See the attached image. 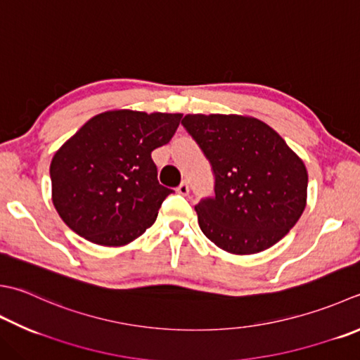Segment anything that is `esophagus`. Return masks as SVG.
<instances>
[{
  "label": "esophagus",
  "mask_w": 360,
  "mask_h": 360,
  "mask_svg": "<svg viewBox=\"0 0 360 360\" xmlns=\"http://www.w3.org/2000/svg\"><path fill=\"white\" fill-rule=\"evenodd\" d=\"M176 192H178L179 195H188V184H187V182L184 181V182H181V184H179V187L178 188H176Z\"/></svg>",
  "instance_id": "34e87169"
}]
</instances>
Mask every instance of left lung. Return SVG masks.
<instances>
[{
  "instance_id": "left-lung-1",
  "label": "left lung",
  "mask_w": 360,
  "mask_h": 360,
  "mask_svg": "<svg viewBox=\"0 0 360 360\" xmlns=\"http://www.w3.org/2000/svg\"><path fill=\"white\" fill-rule=\"evenodd\" d=\"M182 126L212 165L215 195L195 206L210 242L232 255L278 243L306 207L307 170L269 124L243 115H186Z\"/></svg>"
}]
</instances>
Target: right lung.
<instances>
[{
	"label": "right lung",
	"mask_w": 360,
	"mask_h": 360,
	"mask_svg": "<svg viewBox=\"0 0 360 360\" xmlns=\"http://www.w3.org/2000/svg\"><path fill=\"white\" fill-rule=\"evenodd\" d=\"M181 118L109 110L68 139L49 167L53 204L67 226L103 246L128 245L142 236L173 193L159 184L151 153L170 142Z\"/></svg>",
	"instance_id": "add662e5"
}]
</instances>
